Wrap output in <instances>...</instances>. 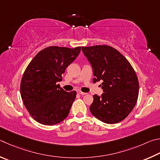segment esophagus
<instances>
[{"mask_svg": "<svg viewBox=\"0 0 160 160\" xmlns=\"http://www.w3.org/2000/svg\"><path fill=\"white\" fill-rule=\"evenodd\" d=\"M77 93L78 94H80V95H83H83H86V93H83V92H82V91H78Z\"/></svg>", "mask_w": 160, "mask_h": 160, "instance_id": "34e87169", "label": "esophagus"}]
</instances>
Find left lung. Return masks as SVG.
<instances>
[{
    "label": "left lung",
    "instance_id": "1",
    "mask_svg": "<svg viewBox=\"0 0 160 160\" xmlns=\"http://www.w3.org/2000/svg\"><path fill=\"white\" fill-rule=\"evenodd\" d=\"M93 69V82L102 81L101 96L94 95L93 115L106 124L124 119L135 107L139 83L136 72L124 56L108 46L82 47Z\"/></svg>",
    "mask_w": 160,
    "mask_h": 160
}]
</instances>
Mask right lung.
Listing matches in <instances>:
<instances>
[{"instance_id":"obj_1","label":"right lung","mask_w":160,"mask_h":160,"mask_svg":"<svg viewBox=\"0 0 160 160\" xmlns=\"http://www.w3.org/2000/svg\"><path fill=\"white\" fill-rule=\"evenodd\" d=\"M80 51L81 47H48L38 52L27 66L21 81V97L36 122L55 125L68 116L77 92L64 91L58 82Z\"/></svg>"}]
</instances>
